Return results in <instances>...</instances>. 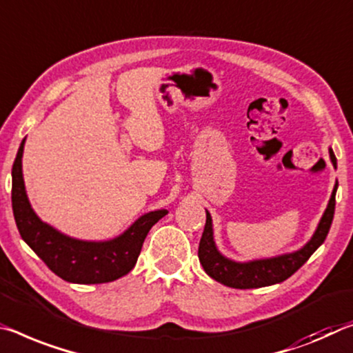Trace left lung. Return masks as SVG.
I'll use <instances>...</instances> for the list:
<instances>
[{
    "mask_svg": "<svg viewBox=\"0 0 353 353\" xmlns=\"http://www.w3.org/2000/svg\"><path fill=\"white\" fill-rule=\"evenodd\" d=\"M330 159L333 161V166L336 168V157L333 150L330 149ZM336 190L338 182L334 183L332 198L328 201V205L323 215L319 221L316 232L312 234L310 242L303 248H300L294 253L268 257V259H256L250 262H236L228 259L216 250L214 242V228H212V216L205 210V226L203 237H201L198 257L203 264V268L207 275L214 278L215 281L225 284L228 288L234 289H256L272 286V284L283 283L284 279L292 276L299 268L310 259L311 254L321 247L323 240L327 239V234L332 226L334 215V204H336Z\"/></svg>",
    "mask_w": 353,
    "mask_h": 353,
    "instance_id": "8db88e82",
    "label": "left lung"
}]
</instances>
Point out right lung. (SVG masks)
Instances as JSON below:
<instances>
[{
    "mask_svg": "<svg viewBox=\"0 0 353 353\" xmlns=\"http://www.w3.org/2000/svg\"><path fill=\"white\" fill-rule=\"evenodd\" d=\"M25 139L21 141L12 166V210L21 239L46 262L54 275L77 284L110 283L127 275L137 264L148 232L168 210H154L139 216L119 237L105 242L64 236L58 229L43 223L28 201L21 157Z\"/></svg>",
    "mask_w": 353,
    "mask_h": 353,
    "instance_id": "right-lung-1",
    "label": "right lung"
}]
</instances>
